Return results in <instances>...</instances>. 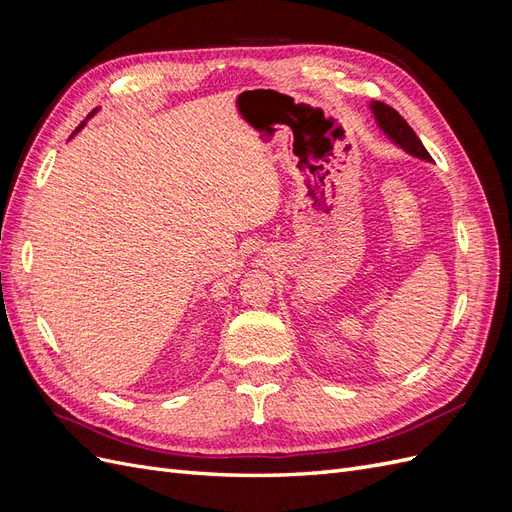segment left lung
Segmentation results:
<instances>
[{
    "label": "left lung",
    "instance_id": "1",
    "mask_svg": "<svg viewBox=\"0 0 512 512\" xmlns=\"http://www.w3.org/2000/svg\"><path fill=\"white\" fill-rule=\"evenodd\" d=\"M371 111H374V115L378 119V126L386 132V136H389L391 141H395L399 147H404L416 158L431 160L429 151L421 143V138L414 134V130L408 126V121L401 117L395 108H391L384 102H371Z\"/></svg>",
    "mask_w": 512,
    "mask_h": 512
}]
</instances>
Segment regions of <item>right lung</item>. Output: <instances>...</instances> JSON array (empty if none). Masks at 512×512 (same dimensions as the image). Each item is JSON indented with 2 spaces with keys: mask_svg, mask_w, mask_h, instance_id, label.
I'll use <instances>...</instances> for the list:
<instances>
[{
  "mask_svg": "<svg viewBox=\"0 0 512 512\" xmlns=\"http://www.w3.org/2000/svg\"><path fill=\"white\" fill-rule=\"evenodd\" d=\"M81 126H83V123H81ZM81 126H79V128H76V130H81Z\"/></svg>",
  "mask_w": 512,
  "mask_h": 512,
  "instance_id": "right-lung-1",
  "label": "right lung"
}]
</instances>
